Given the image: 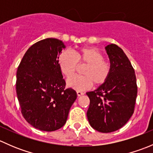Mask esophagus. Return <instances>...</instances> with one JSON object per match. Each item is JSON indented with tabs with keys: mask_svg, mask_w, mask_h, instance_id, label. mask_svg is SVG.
<instances>
[{
	"mask_svg": "<svg viewBox=\"0 0 153 153\" xmlns=\"http://www.w3.org/2000/svg\"><path fill=\"white\" fill-rule=\"evenodd\" d=\"M84 94V92H81V91H77V95H78V96H81V95H83Z\"/></svg>",
	"mask_w": 153,
	"mask_h": 153,
	"instance_id": "1",
	"label": "esophagus"
}]
</instances>
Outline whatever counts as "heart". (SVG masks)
I'll return each mask as SVG.
<instances>
[{
  "instance_id": "obj_1",
  "label": "heart",
  "mask_w": 153,
  "mask_h": 153,
  "mask_svg": "<svg viewBox=\"0 0 153 153\" xmlns=\"http://www.w3.org/2000/svg\"><path fill=\"white\" fill-rule=\"evenodd\" d=\"M104 55L94 47H81L77 49L75 55L64 50L58 57V64L65 76L70 77L75 73L77 67L86 64L83 69L84 76H73L67 80V85L77 90L89 89L92 83L95 86L102 85L110 74L111 66L104 59Z\"/></svg>"
}]
</instances>
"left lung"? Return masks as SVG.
I'll return each instance as SVG.
<instances>
[{"label":"left lung","mask_w":153,"mask_h":153,"mask_svg":"<svg viewBox=\"0 0 153 153\" xmlns=\"http://www.w3.org/2000/svg\"><path fill=\"white\" fill-rule=\"evenodd\" d=\"M105 49L110 74L104 84L86 92L90 100L86 115L93 129L107 133L119 129L131 118L138 88L135 70L122 49L111 44Z\"/></svg>","instance_id":"1"}]
</instances>
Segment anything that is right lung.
<instances>
[{
  "instance_id": "obj_1",
  "label": "right lung",
  "mask_w": 153,
  "mask_h": 153,
  "mask_svg": "<svg viewBox=\"0 0 153 153\" xmlns=\"http://www.w3.org/2000/svg\"><path fill=\"white\" fill-rule=\"evenodd\" d=\"M66 48L62 41L46 38L29 48L18 67L16 92L26 121L36 129L57 130L67 122L69 109L77 98L66 82L58 57Z\"/></svg>"
}]
</instances>
